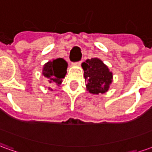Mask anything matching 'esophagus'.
Segmentation results:
<instances>
[{
	"label": "esophagus",
	"instance_id": "esophagus-1",
	"mask_svg": "<svg viewBox=\"0 0 152 152\" xmlns=\"http://www.w3.org/2000/svg\"><path fill=\"white\" fill-rule=\"evenodd\" d=\"M81 63H82V60H80V61H79V62H77V63H76L77 65H80L81 64Z\"/></svg>",
	"mask_w": 152,
	"mask_h": 152
}]
</instances>
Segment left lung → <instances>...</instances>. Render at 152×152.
I'll use <instances>...</instances> for the list:
<instances>
[{"label": "left lung", "mask_w": 152, "mask_h": 152, "mask_svg": "<svg viewBox=\"0 0 152 152\" xmlns=\"http://www.w3.org/2000/svg\"><path fill=\"white\" fill-rule=\"evenodd\" d=\"M82 67L85 78L88 81L86 87L89 93L99 94L108 90L112 81V73L101 60L97 58L87 59L82 63Z\"/></svg>", "instance_id": "obj_1"}]
</instances>
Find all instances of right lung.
<instances>
[{"mask_svg": "<svg viewBox=\"0 0 152 152\" xmlns=\"http://www.w3.org/2000/svg\"><path fill=\"white\" fill-rule=\"evenodd\" d=\"M67 63L63 58L53 59L44 65L43 75L52 85L58 86L66 73Z\"/></svg>", "mask_w": 152, "mask_h": 152, "instance_id": "1", "label": "right lung"}]
</instances>
